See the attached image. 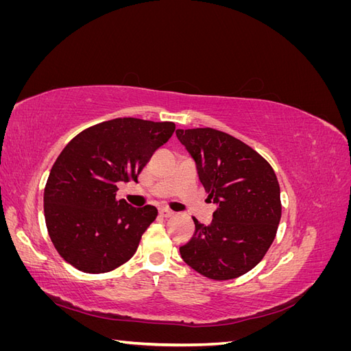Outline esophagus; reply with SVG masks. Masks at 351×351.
Segmentation results:
<instances>
[{
	"label": "esophagus",
	"mask_w": 351,
	"mask_h": 351,
	"mask_svg": "<svg viewBox=\"0 0 351 351\" xmlns=\"http://www.w3.org/2000/svg\"><path fill=\"white\" fill-rule=\"evenodd\" d=\"M159 215H161L162 218H169V217H173L174 214H173L171 210H168V209L162 208V209H159Z\"/></svg>",
	"instance_id": "1"
}]
</instances>
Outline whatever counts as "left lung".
I'll return each mask as SVG.
<instances>
[{
    "label": "left lung",
    "instance_id": "8db88e82",
    "mask_svg": "<svg viewBox=\"0 0 351 351\" xmlns=\"http://www.w3.org/2000/svg\"><path fill=\"white\" fill-rule=\"evenodd\" d=\"M196 162L200 183L217 204L208 226L180 247L183 261L206 278L249 272L268 252L281 219L280 184L272 167L250 146L215 129L176 132Z\"/></svg>",
    "mask_w": 351,
    "mask_h": 351
}]
</instances>
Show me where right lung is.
Listing matches in <instances>:
<instances>
[{
    "mask_svg": "<svg viewBox=\"0 0 351 351\" xmlns=\"http://www.w3.org/2000/svg\"><path fill=\"white\" fill-rule=\"evenodd\" d=\"M171 121L114 119L69 142L51 168L44 192L48 234L60 256L86 274L110 272L129 261L158 210L117 199L120 182H136Z\"/></svg>",
    "mask_w": 351,
    "mask_h": 351,
    "instance_id": "add662e5",
    "label": "right lung"
}]
</instances>
